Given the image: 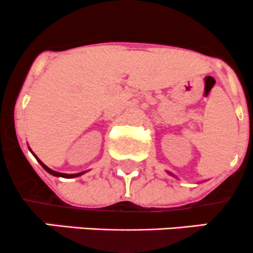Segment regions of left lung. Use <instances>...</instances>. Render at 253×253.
<instances>
[{"instance_id":"left-lung-1","label":"left lung","mask_w":253,"mask_h":253,"mask_svg":"<svg viewBox=\"0 0 253 253\" xmlns=\"http://www.w3.org/2000/svg\"><path fill=\"white\" fill-rule=\"evenodd\" d=\"M169 174H171V175H173V174H172V173H171V172H169Z\"/></svg>"}]
</instances>
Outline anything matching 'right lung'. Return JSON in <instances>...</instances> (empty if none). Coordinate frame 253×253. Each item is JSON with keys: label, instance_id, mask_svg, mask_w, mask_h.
<instances>
[{"label": "right lung", "instance_id": "obj_1", "mask_svg": "<svg viewBox=\"0 0 253 253\" xmlns=\"http://www.w3.org/2000/svg\"><path fill=\"white\" fill-rule=\"evenodd\" d=\"M31 151V150H30ZM31 153H33V151H31ZM34 154V153H33ZM34 156H35V154H34ZM36 158V156H35ZM37 159V158H36ZM37 161L40 162V165H41L42 167H43L44 169H46L47 172H48V173H50V174H53V175H55V177H63V178H75V177H79V175H81V174H84V172H80V173H74V174H66V173H60V172H55V171H53V169H50L49 167H47L46 165L43 164V162H42L41 160H40V159H37Z\"/></svg>", "mask_w": 253, "mask_h": 253}]
</instances>
